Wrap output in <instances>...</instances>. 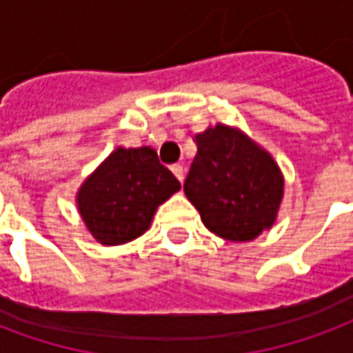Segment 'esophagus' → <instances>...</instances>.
Returning a JSON list of instances; mask_svg holds the SVG:
<instances>
[{
  "instance_id": "esophagus-1",
  "label": "esophagus",
  "mask_w": 353,
  "mask_h": 353,
  "mask_svg": "<svg viewBox=\"0 0 353 353\" xmlns=\"http://www.w3.org/2000/svg\"><path fill=\"white\" fill-rule=\"evenodd\" d=\"M171 171H173V174L180 180V182L184 180V167L180 165V163H174V165L171 167Z\"/></svg>"
}]
</instances>
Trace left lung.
<instances>
[{"mask_svg":"<svg viewBox=\"0 0 353 353\" xmlns=\"http://www.w3.org/2000/svg\"><path fill=\"white\" fill-rule=\"evenodd\" d=\"M197 156L184 194L203 223L222 239L243 243L269 230L284 180L274 159L239 130L216 123L194 137Z\"/></svg>","mask_w":353,"mask_h":353,"instance_id":"8db88e82","label":"left lung"}]
</instances>
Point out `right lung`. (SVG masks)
Masks as SVG:
<instances>
[{"instance_id":"1","label":"right lung","mask_w":353,"mask_h":353,"mask_svg":"<svg viewBox=\"0 0 353 353\" xmlns=\"http://www.w3.org/2000/svg\"><path fill=\"white\" fill-rule=\"evenodd\" d=\"M179 190L156 150L120 146L82 184L77 203L94 239L114 246L143 235L156 208Z\"/></svg>"}]
</instances>
